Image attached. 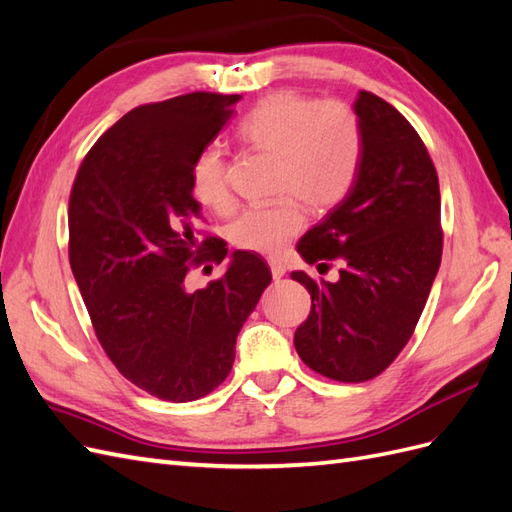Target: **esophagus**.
I'll list each match as a JSON object with an SVG mask.
<instances>
[{
    "instance_id": "obj_1",
    "label": "esophagus",
    "mask_w": 512,
    "mask_h": 512,
    "mask_svg": "<svg viewBox=\"0 0 512 512\" xmlns=\"http://www.w3.org/2000/svg\"><path fill=\"white\" fill-rule=\"evenodd\" d=\"M269 267H271V275H273V280H282V277L286 275V265L282 260H277V258H269Z\"/></svg>"
}]
</instances>
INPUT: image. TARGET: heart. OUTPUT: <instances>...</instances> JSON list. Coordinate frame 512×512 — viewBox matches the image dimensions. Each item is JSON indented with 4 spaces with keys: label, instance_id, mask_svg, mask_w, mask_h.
<instances>
[{
    "label": "heart",
    "instance_id": "1",
    "mask_svg": "<svg viewBox=\"0 0 512 512\" xmlns=\"http://www.w3.org/2000/svg\"><path fill=\"white\" fill-rule=\"evenodd\" d=\"M247 147L275 153V192L269 205L243 211L230 224V241L243 252L277 256L305 226L303 199L322 213L352 190L363 158V128L342 100H318L284 89L262 98L237 123ZM192 194L205 209L228 213L235 205L228 164L218 147L200 151L192 164Z\"/></svg>",
    "mask_w": 512,
    "mask_h": 512
}]
</instances>
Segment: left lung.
Wrapping results in <instances>:
<instances>
[{"label":"left lung","instance_id":"8db88e82","mask_svg":"<svg viewBox=\"0 0 512 512\" xmlns=\"http://www.w3.org/2000/svg\"><path fill=\"white\" fill-rule=\"evenodd\" d=\"M363 158L348 196L299 241L309 265L339 262L335 284L290 277L312 294L294 348L337 382L380 376L412 337L442 260L440 185L421 136L371 91L354 104Z\"/></svg>","mask_w":512,"mask_h":512}]
</instances>
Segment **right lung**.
Here are the masks:
<instances>
[{"mask_svg": "<svg viewBox=\"0 0 512 512\" xmlns=\"http://www.w3.org/2000/svg\"><path fill=\"white\" fill-rule=\"evenodd\" d=\"M239 98L192 91L132 108L87 151L70 192V267L98 342L123 378L175 404L226 380L271 284L265 258L235 252L222 277L185 290L192 269L228 254L224 239H200L190 175Z\"/></svg>", "mask_w": 512, "mask_h": 512, "instance_id": "1", "label": "right lung"}]
</instances>
